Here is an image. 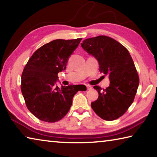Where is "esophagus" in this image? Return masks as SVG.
Returning <instances> with one entry per match:
<instances>
[{"instance_id": "obj_1", "label": "esophagus", "mask_w": 157, "mask_h": 157, "mask_svg": "<svg viewBox=\"0 0 157 157\" xmlns=\"http://www.w3.org/2000/svg\"><path fill=\"white\" fill-rule=\"evenodd\" d=\"M86 89L87 90H90L91 89V86H89V85H86Z\"/></svg>"}]
</instances>
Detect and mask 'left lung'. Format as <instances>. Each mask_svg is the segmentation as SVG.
I'll use <instances>...</instances> for the list:
<instances>
[{
	"instance_id": "left-lung-1",
	"label": "left lung",
	"mask_w": 157,
	"mask_h": 157,
	"mask_svg": "<svg viewBox=\"0 0 157 157\" xmlns=\"http://www.w3.org/2000/svg\"><path fill=\"white\" fill-rule=\"evenodd\" d=\"M84 50L98 60L100 72L109 76V86L105 89L94 86L99 96L91 107L103 120L120 118L134 102L139 78L134 63L125 47L107 36L86 39L81 43Z\"/></svg>"
}]
</instances>
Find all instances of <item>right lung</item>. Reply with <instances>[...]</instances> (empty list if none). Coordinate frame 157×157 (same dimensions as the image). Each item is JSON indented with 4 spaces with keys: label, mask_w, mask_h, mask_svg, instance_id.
Instances as JSON below:
<instances>
[{
    "label": "right lung",
    "mask_w": 157,
    "mask_h": 157,
    "mask_svg": "<svg viewBox=\"0 0 157 157\" xmlns=\"http://www.w3.org/2000/svg\"><path fill=\"white\" fill-rule=\"evenodd\" d=\"M81 40H53L37 49L26 63L21 75V92L28 110L39 120L57 122L70 109L79 90L74 85L59 88L55 82Z\"/></svg>",
    "instance_id": "1"
}]
</instances>
